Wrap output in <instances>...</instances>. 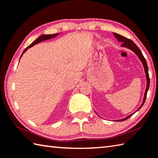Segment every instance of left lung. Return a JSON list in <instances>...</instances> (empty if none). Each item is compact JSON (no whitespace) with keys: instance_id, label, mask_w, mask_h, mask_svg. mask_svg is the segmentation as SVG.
I'll return each instance as SVG.
<instances>
[{"instance_id":"obj_1","label":"left lung","mask_w":158,"mask_h":158,"mask_svg":"<svg viewBox=\"0 0 158 158\" xmlns=\"http://www.w3.org/2000/svg\"><path fill=\"white\" fill-rule=\"evenodd\" d=\"M114 35L115 36V37L117 39L118 41H121V42H122V44H121V46L126 47V48H128L129 49L132 50V51H133L137 55L138 57H139V59L141 60V62H142L143 65V67H144V70H145V73H146V81H147V85H146V91H145L144 97H143V103H142V105H141V106H140L139 108L137 110V111H138V110H139L141 108V107L143 106V105L144 104V103H145V101H146V95H147V92H148V90L149 89V86H150V78H149L148 68L147 63H146V59L144 58V57H143V55L142 54V51H140V49L138 48V46L131 40H130V39H128V38H126L125 37H123L122 35H118V34H117V33H114ZM134 113H133V114H134ZM133 114H132L131 115L128 116V117H126L125 118H123V119L117 120V121H125L126 119H128V118H129L130 117H131L132 115H133Z\"/></svg>"}]
</instances>
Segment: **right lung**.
<instances>
[{
  "label": "right lung",
  "instance_id": "obj_1",
  "mask_svg": "<svg viewBox=\"0 0 158 158\" xmlns=\"http://www.w3.org/2000/svg\"><path fill=\"white\" fill-rule=\"evenodd\" d=\"M58 34L57 33V34H53V35H41V36H40V37H38L37 40H36L35 41H33V42L30 44V46H28L27 47V48L24 50L23 51V53H22V55H21V57H22V55H23V54L25 52H26L27 49H28L29 48H30V47H32V46H33L34 45H35V44H38V43H40V42H41V41H45V40H49V39H51V38H53V37H55V36H57Z\"/></svg>",
  "mask_w": 158,
  "mask_h": 158
}]
</instances>
